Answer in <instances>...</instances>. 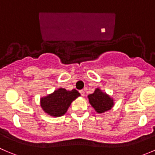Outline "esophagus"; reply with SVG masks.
Wrapping results in <instances>:
<instances>
[{"label":"esophagus","instance_id":"1","mask_svg":"<svg viewBox=\"0 0 155 155\" xmlns=\"http://www.w3.org/2000/svg\"><path fill=\"white\" fill-rule=\"evenodd\" d=\"M80 94H81V95L82 96V97H84V94H85L84 91V90H81V91H80Z\"/></svg>","mask_w":155,"mask_h":155}]
</instances>
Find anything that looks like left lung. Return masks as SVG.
Here are the masks:
<instances>
[{
	"instance_id": "8db88e82",
	"label": "left lung",
	"mask_w": 155,
	"mask_h": 155,
	"mask_svg": "<svg viewBox=\"0 0 155 155\" xmlns=\"http://www.w3.org/2000/svg\"><path fill=\"white\" fill-rule=\"evenodd\" d=\"M88 99L91 105L98 113L108 111L114 105L113 99L99 88L95 90L94 94L88 95Z\"/></svg>"
}]
</instances>
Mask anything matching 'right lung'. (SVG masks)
Instances as JSON below:
<instances>
[{
  "instance_id": "1",
  "label": "right lung",
  "mask_w": 155,
  "mask_h": 155,
  "mask_svg": "<svg viewBox=\"0 0 155 155\" xmlns=\"http://www.w3.org/2000/svg\"><path fill=\"white\" fill-rule=\"evenodd\" d=\"M79 96H81L80 93L75 89L67 91L64 88H59L51 94L41 98V107L50 116L55 117L63 116L72 101Z\"/></svg>"
}]
</instances>
